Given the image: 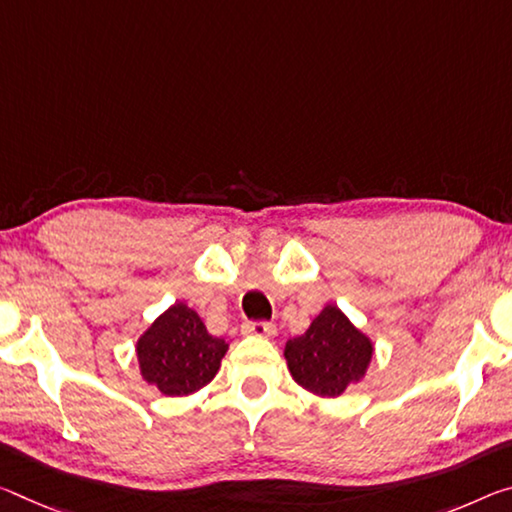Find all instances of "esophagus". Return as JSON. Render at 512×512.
<instances>
[{
    "label": "esophagus",
    "instance_id": "esophagus-1",
    "mask_svg": "<svg viewBox=\"0 0 512 512\" xmlns=\"http://www.w3.org/2000/svg\"><path fill=\"white\" fill-rule=\"evenodd\" d=\"M243 332L255 337H275V326L266 321H250V323H243Z\"/></svg>",
    "mask_w": 512,
    "mask_h": 512
}]
</instances>
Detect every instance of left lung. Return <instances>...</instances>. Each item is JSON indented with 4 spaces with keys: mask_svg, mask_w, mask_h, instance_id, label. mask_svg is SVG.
Masks as SVG:
<instances>
[{
    "mask_svg": "<svg viewBox=\"0 0 512 512\" xmlns=\"http://www.w3.org/2000/svg\"><path fill=\"white\" fill-rule=\"evenodd\" d=\"M285 358L300 387L335 399L364 378L373 358V342L337 305H326L303 335L289 339Z\"/></svg>",
    "mask_w": 512,
    "mask_h": 512,
    "instance_id": "obj_1",
    "label": "left lung"
}]
</instances>
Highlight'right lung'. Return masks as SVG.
I'll list each match as a JSON object with an SVG mask.
<instances>
[{
  "instance_id": "add662e5",
  "label": "right lung",
  "mask_w": 512,
  "mask_h": 512,
  "mask_svg": "<svg viewBox=\"0 0 512 512\" xmlns=\"http://www.w3.org/2000/svg\"><path fill=\"white\" fill-rule=\"evenodd\" d=\"M227 344L212 337L196 310L175 303L136 342L141 376L166 396H189L212 383Z\"/></svg>"
}]
</instances>
